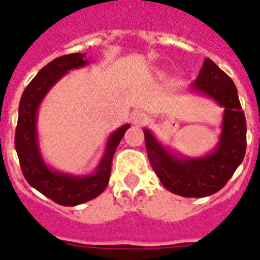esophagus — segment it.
Returning <instances> with one entry per match:
<instances>
[{
	"mask_svg": "<svg viewBox=\"0 0 260 260\" xmlns=\"http://www.w3.org/2000/svg\"><path fill=\"white\" fill-rule=\"evenodd\" d=\"M147 121H148V117H147L144 113H142V112H137V113L133 114V123H134V125L137 126L144 125Z\"/></svg>",
	"mask_w": 260,
	"mask_h": 260,
	"instance_id": "1",
	"label": "esophagus"
}]
</instances>
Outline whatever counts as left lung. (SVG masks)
Returning a JSON list of instances; mask_svg holds the SVG:
<instances>
[{
	"label": "left lung",
	"instance_id": "1",
	"mask_svg": "<svg viewBox=\"0 0 260 260\" xmlns=\"http://www.w3.org/2000/svg\"><path fill=\"white\" fill-rule=\"evenodd\" d=\"M195 91L224 107L221 134L215 150L203 157H180L144 128L147 155L165 189L185 198H202L221 190L242 162L246 152V119L233 80L210 58L203 62Z\"/></svg>",
	"mask_w": 260,
	"mask_h": 260
}]
</instances>
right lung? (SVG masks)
<instances>
[{
  "instance_id": "obj_1",
  "label": "right lung",
  "mask_w": 260,
  "mask_h": 260,
  "mask_svg": "<svg viewBox=\"0 0 260 260\" xmlns=\"http://www.w3.org/2000/svg\"><path fill=\"white\" fill-rule=\"evenodd\" d=\"M88 63L82 53H71L53 59L41 69L23 91L19 103L18 125L15 130V150L23 176L38 191L57 204L73 207L96 198L109 182L112 160L122 137L130 125H123L112 133L108 139L105 153L95 173L77 177L53 171L41 157L38 143L36 118L41 100L48 91L69 70L83 68Z\"/></svg>"
}]
</instances>
